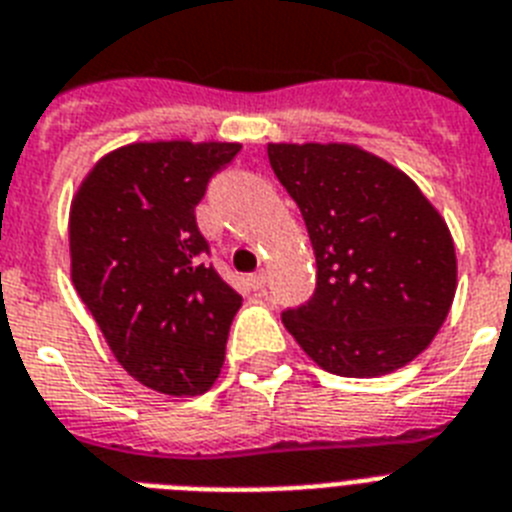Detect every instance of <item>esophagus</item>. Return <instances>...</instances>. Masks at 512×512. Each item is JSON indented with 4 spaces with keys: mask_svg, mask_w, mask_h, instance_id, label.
Here are the masks:
<instances>
[{
    "mask_svg": "<svg viewBox=\"0 0 512 512\" xmlns=\"http://www.w3.org/2000/svg\"><path fill=\"white\" fill-rule=\"evenodd\" d=\"M248 282H251L253 290H264V285H266V272L251 274V277H248Z\"/></svg>",
    "mask_w": 512,
    "mask_h": 512,
    "instance_id": "esophagus-1",
    "label": "esophagus"
}]
</instances>
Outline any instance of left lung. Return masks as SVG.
I'll return each instance as SVG.
<instances>
[{"mask_svg": "<svg viewBox=\"0 0 512 512\" xmlns=\"http://www.w3.org/2000/svg\"><path fill=\"white\" fill-rule=\"evenodd\" d=\"M316 256V290L282 324L337 377H382L429 348L453 306L458 259L432 201L353 143H269Z\"/></svg>", "mask_w": 512, "mask_h": 512, "instance_id": "obj_1", "label": "left lung"}]
</instances>
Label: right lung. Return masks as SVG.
<instances>
[{
	"instance_id": "1",
	"label": "right lung",
	"mask_w": 512,
	"mask_h": 512,
	"mask_svg": "<svg viewBox=\"0 0 512 512\" xmlns=\"http://www.w3.org/2000/svg\"><path fill=\"white\" fill-rule=\"evenodd\" d=\"M240 143L141 141L109 151L70 204V274L117 363L164 395L217 382L240 298L214 266L196 206Z\"/></svg>"
}]
</instances>
